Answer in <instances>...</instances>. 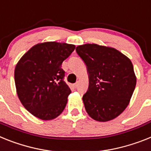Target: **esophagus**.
I'll list each match as a JSON object with an SVG mask.
<instances>
[{
	"instance_id": "34e87169",
	"label": "esophagus",
	"mask_w": 151,
	"mask_h": 151,
	"mask_svg": "<svg viewBox=\"0 0 151 151\" xmlns=\"http://www.w3.org/2000/svg\"><path fill=\"white\" fill-rule=\"evenodd\" d=\"M78 83H73V88H77V87H78Z\"/></svg>"
}]
</instances>
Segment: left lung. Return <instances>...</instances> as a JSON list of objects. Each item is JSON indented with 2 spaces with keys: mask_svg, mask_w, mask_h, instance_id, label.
Segmentation results:
<instances>
[{
  "mask_svg": "<svg viewBox=\"0 0 151 151\" xmlns=\"http://www.w3.org/2000/svg\"><path fill=\"white\" fill-rule=\"evenodd\" d=\"M87 65L89 87L83 96L91 118L106 122L121 114L129 104L136 86L133 64L113 47L87 44L76 47Z\"/></svg>",
  "mask_w": 151,
  "mask_h": 151,
  "instance_id": "1",
  "label": "left lung"
}]
</instances>
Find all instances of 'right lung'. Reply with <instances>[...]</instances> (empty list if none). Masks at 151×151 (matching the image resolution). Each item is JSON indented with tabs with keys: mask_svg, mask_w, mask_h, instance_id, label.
<instances>
[{
	"mask_svg": "<svg viewBox=\"0 0 151 151\" xmlns=\"http://www.w3.org/2000/svg\"><path fill=\"white\" fill-rule=\"evenodd\" d=\"M75 49L73 44L45 42L35 45L14 70L17 93L23 106L44 121L63 112L71 91L64 81L61 64Z\"/></svg>",
	"mask_w": 151,
	"mask_h": 151,
	"instance_id": "1",
	"label": "right lung"
}]
</instances>
